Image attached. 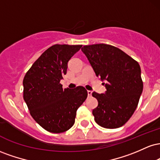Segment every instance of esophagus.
<instances>
[{"label": "esophagus", "mask_w": 160, "mask_h": 160, "mask_svg": "<svg viewBox=\"0 0 160 160\" xmlns=\"http://www.w3.org/2000/svg\"><path fill=\"white\" fill-rule=\"evenodd\" d=\"M87 93H88V96H92V91H87Z\"/></svg>", "instance_id": "34e87169"}]
</instances>
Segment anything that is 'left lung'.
Instances as JSON below:
<instances>
[{"label": "left lung", "instance_id": "left-lung-1", "mask_svg": "<svg viewBox=\"0 0 160 160\" xmlns=\"http://www.w3.org/2000/svg\"><path fill=\"white\" fill-rule=\"evenodd\" d=\"M81 50L96 76L107 81L104 94L92 92L98 102L92 111L95 121L106 128L121 127L132 116L142 93L140 65L123 51L109 44L83 46Z\"/></svg>", "mask_w": 160, "mask_h": 160}]
</instances>
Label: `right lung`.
<instances>
[{"mask_svg":"<svg viewBox=\"0 0 160 160\" xmlns=\"http://www.w3.org/2000/svg\"><path fill=\"white\" fill-rule=\"evenodd\" d=\"M82 45L56 44L42 53L23 80V98L34 120L52 133L68 131L74 124L77 111L87 98L82 86L63 89L60 80L68 62Z\"/></svg>","mask_w":160,"mask_h":160,"instance_id":"add662e5","label":"right lung"}]
</instances>
